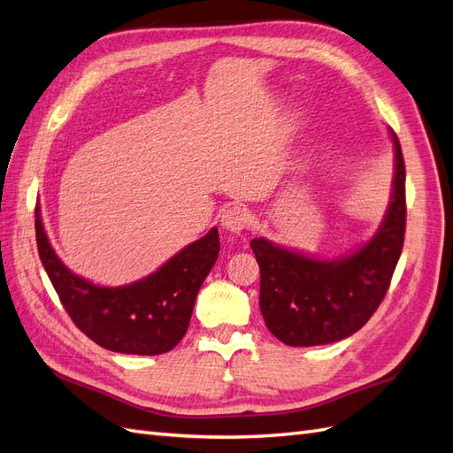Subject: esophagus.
Masks as SVG:
<instances>
[{
	"instance_id": "34e87169",
	"label": "esophagus",
	"mask_w": 453,
	"mask_h": 453,
	"mask_svg": "<svg viewBox=\"0 0 453 453\" xmlns=\"http://www.w3.org/2000/svg\"><path fill=\"white\" fill-rule=\"evenodd\" d=\"M222 226L224 229L231 231V234H241L242 229L249 226V214L245 208L241 206H231L227 211L222 212Z\"/></svg>"
}]
</instances>
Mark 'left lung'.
<instances>
[{
	"instance_id": "1",
	"label": "left lung",
	"mask_w": 453,
	"mask_h": 453,
	"mask_svg": "<svg viewBox=\"0 0 453 453\" xmlns=\"http://www.w3.org/2000/svg\"><path fill=\"white\" fill-rule=\"evenodd\" d=\"M388 211L364 247L334 260L283 249L257 237L260 310L273 337L288 346L337 342L362 329L385 298L405 234V165L396 134Z\"/></svg>"
}]
</instances>
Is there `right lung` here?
Wrapping results in <instances>:
<instances>
[{
  "label": "right lung",
  "instance_id": "obj_1",
  "mask_svg": "<svg viewBox=\"0 0 453 453\" xmlns=\"http://www.w3.org/2000/svg\"><path fill=\"white\" fill-rule=\"evenodd\" d=\"M40 260L74 326L111 352H170L189 327L195 298L218 260L219 235L208 234L135 283L101 287L73 273L57 257L36 206Z\"/></svg>",
  "mask_w": 453,
  "mask_h": 453
}]
</instances>
